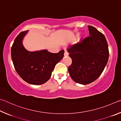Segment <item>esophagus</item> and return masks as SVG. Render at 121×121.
I'll return each mask as SVG.
<instances>
[{"instance_id": "34e87169", "label": "esophagus", "mask_w": 121, "mask_h": 121, "mask_svg": "<svg viewBox=\"0 0 121 121\" xmlns=\"http://www.w3.org/2000/svg\"><path fill=\"white\" fill-rule=\"evenodd\" d=\"M68 56V52H67V51H65V53H64V56Z\"/></svg>"}]
</instances>
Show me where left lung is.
Instances as JSON below:
<instances>
[{
    "label": "left lung",
    "instance_id": "left-lung-1",
    "mask_svg": "<svg viewBox=\"0 0 121 121\" xmlns=\"http://www.w3.org/2000/svg\"><path fill=\"white\" fill-rule=\"evenodd\" d=\"M90 36L67 49L72 63L68 71L75 82L86 85L95 81L105 69L109 58L105 36L92 26H88Z\"/></svg>",
    "mask_w": 121,
    "mask_h": 121
}]
</instances>
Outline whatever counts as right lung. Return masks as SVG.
<instances>
[{
    "label": "right lung",
    "instance_id": "add662e5",
    "mask_svg": "<svg viewBox=\"0 0 121 121\" xmlns=\"http://www.w3.org/2000/svg\"><path fill=\"white\" fill-rule=\"evenodd\" d=\"M28 30L20 32L11 48V56L16 72L24 81L41 85L48 81L56 65L62 60L64 50L52 53L44 50L34 52L26 50L22 44Z\"/></svg>",
    "mask_w": 121,
    "mask_h": 121
}]
</instances>
